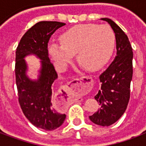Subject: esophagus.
<instances>
[{
  "mask_svg": "<svg viewBox=\"0 0 146 146\" xmlns=\"http://www.w3.org/2000/svg\"><path fill=\"white\" fill-rule=\"evenodd\" d=\"M92 88V79L90 76H82L70 84V89L80 93H88Z\"/></svg>",
  "mask_w": 146,
  "mask_h": 146,
  "instance_id": "1",
  "label": "esophagus"
}]
</instances>
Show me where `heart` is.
<instances>
[{
  "mask_svg": "<svg viewBox=\"0 0 146 146\" xmlns=\"http://www.w3.org/2000/svg\"><path fill=\"white\" fill-rule=\"evenodd\" d=\"M61 44L51 43L48 52L58 68H63L76 54L77 62L90 71L100 69L113 53L115 34L109 26L80 24L60 36Z\"/></svg>",
  "mask_w": 146,
  "mask_h": 146,
  "instance_id": "b5f03b06",
  "label": "heart"
}]
</instances>
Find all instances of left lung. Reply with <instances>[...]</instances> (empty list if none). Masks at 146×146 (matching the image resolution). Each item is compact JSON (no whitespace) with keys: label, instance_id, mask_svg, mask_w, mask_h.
Instances as JSON below:
<instances>
[{"label":"left lung","instance_id":"obj_1","mask_svg":"<svg viewBox=\"0 0 146 146\" xmlns=\"http://www.w3.org/2000/svg\"><path fill=\"white\" fill-rule=\"evenodd\" d=\"M102 19L106 21L115 33L116 55L99 76L101 89L95 98L100 108L89 118L95 124L108 127L116 123L127 107L133 75V51L128 37L120 27L110 19Z\"/></svg>","mask_w":146,"mask_h":146}]
</instances>
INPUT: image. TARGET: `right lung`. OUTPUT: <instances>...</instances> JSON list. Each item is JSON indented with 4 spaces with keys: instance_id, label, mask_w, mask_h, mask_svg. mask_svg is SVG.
Wrapping results in <instances>:
<instances>
[{
    "instance_id": "right-lung-1",
    "label": "right lung",
    "mask_w": 146,
    "mask_h": 146,
    "mask_svg": "<svg viewBox=\"0 0 146 146\" xmlns=\"http://www.w3.org/2000/svg\"><path fill=\"white\" fill-rule=\"evenodd\" d=\"M65 25L55 21L39 22L24 34L15 51V72L20 107L33 125L45 131L59 127L66 116L53 105L52 86L58 74L48 57V50L51 35ZM29 54H35L42 60L36 81L30 80L25 73L27 65L24 58Z\"/></svg>"
}]
</instances>
